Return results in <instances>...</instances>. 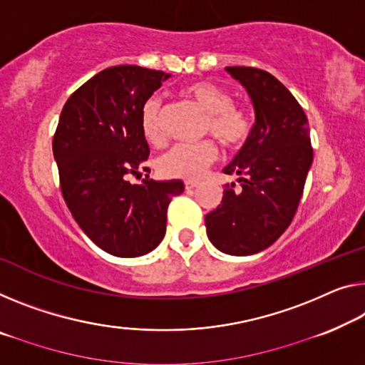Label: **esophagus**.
Instances as JSON below:
<instances>
[{
    "instance_id": "34e87169",
    "label": "esophagus",
    "mask_w": 365,
    "mask_h": 365,
    "mask_svg": "<svg viewBox=\"0 0 365 365\" xmlns=\"http://www.w3.org/2000/svg\"><path fill=\"white\" fill-rule=\"evenodd\" d=\"M197 186H199V184L195 182V181H186V182H184V189H186V190H192V189H195Z\"/></svg>"
}]
</instances>
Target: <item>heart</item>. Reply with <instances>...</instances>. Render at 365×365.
<instances>
[{"label": "heart", "mask_w": 365, "mask_h": 365, "mask_svg": "<svg viewBox=\"0 0 365 365\" xmlns=\"http://www.w3.org/2000/svg\"><path fill=\"white\" fill-rule=\"evenodd\" d=\"M182 94L192 99L205 112L204 135L218 140L222 148L230 153L241 150L253 132V120L243 106L233 103V96L227 89L210 81H192L184 86ZM140 130L143 138L153 147L166 142L163 128V108L158 98L151 96L143 101L140 108ZM218 156L217 145L210 140L197 145H175L156 161V168L165 178L197 179Z\"/></svg>", "instance_id": "heart-1"}]
</instances>
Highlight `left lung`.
Segmentation results:
<instances>
[{"instance_id": "1", "label": "left lung", "mask_w": 365, "mask_h": 365, "mask_svg": "<svg viewBox=\"0 0 365 365\" xmlns=\"http://www.w3.org/2000/svg\"><path fill=\"white\" fill-rule=\"evenodd\" d=\"M253 99L256 124L225 175L241 189L225 186L220 205L205 215L207 237L223 253L255 255L290 225L313 161L310 127L292 93L271 73L228 66Z\"/></svg>"}]
</instances>
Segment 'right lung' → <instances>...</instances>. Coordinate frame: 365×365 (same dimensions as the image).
I'll list each match as a JSON object with an SVG mask.
<instances>
[{
    "label": "right lung",
    "instance_id": "obj_1",
    "mask_svg": "<svg viewBox=\"0 0 365 365\" xmlns=\"http://www.w3.org/2000/svg\"><path fill=\"white\" fill-rule=\"evenodd\" d=\"M170 75L137 65L110 66L81 85L61 109L52 148L61 195L101 250L143 256L161 243L168 205L181 181H153L140 108ZM143 172L148 175L141 177ZM130 175L143 178L130 183Z\"/></svg>",
    "mask_w": 365,
    "mask_h": 365
}]
</instances>
